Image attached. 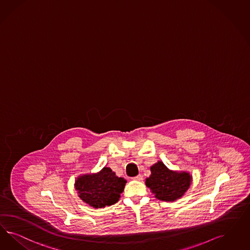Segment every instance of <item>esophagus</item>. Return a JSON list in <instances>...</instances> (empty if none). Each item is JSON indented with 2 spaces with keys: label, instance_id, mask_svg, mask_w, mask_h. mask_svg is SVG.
Returning a JSON list of instances; mask_svg holds the SVG:
<instances>
[{
  "label": "esophagus",
  "instance_id": "1",
  "mask_svg": "<svg viewBox=\"0 0 250 250\" xmlns=\"http://www.w3.org/2000/svg\"><path fill=\"white\" fill-rule=\"evenodd\" d=\"M133 179H134V180H137V181L139 182L143 181V176H142L141 174H138V175H137L136 177H134Z\"/></svg>",
  "mask_w": 250,
  "mask_h": 250
}]
</instances>
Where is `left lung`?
<instances>
[{"label": "left lung", "mask_w": 250, "mask_h": 250, "mask_svg": "<svg viewBox=\"0 0 250 250\" xmlns=\"http://www.w3.org/2000/svg\"><path fill=\"white\" fill-rule=\"evenodd\" d=\"M150 175L146 178V187L162 201H174L183 197L189 188L192 175L186 171L170 170L159 161L150 167Z\"/></svg>", "instance_id": "1"}]
</instances>
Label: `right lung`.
<instances>
[{"label":"right lung","instance_id":"add662e5","mask_svg":"<svg viewBox=\"0 0 250 250\" xmlns=\"http://www.w3.org/2000/svg\"><path fill=\"white\" fill-rule=\"evenodd\" d=\"M125 184L126 180L118 177L111 168L104 167L100 172L79 175L74 186L83 202L99 208L116 203Z\"/></svg>","mask_w":250,"mask_h":250}]
</instances>
